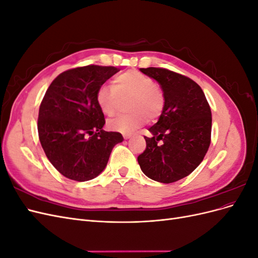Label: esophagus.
Here are the masks:
<instances>
[{
  "label": "esophagus",
  "instance_id": "1",
  "mask_svg": "<svg viewBox=\"0 0 258 258\" xmlns=\"http://www.w3.org/2000/svg\"><path fill=\"white\" fill-rule=\"evenodd\" d=\"M122 137L124 140H128L131 136H130V134H122Z\"/></svg>",
  "mask_w": 258,
  "mask_h": 258
}]
</instances>
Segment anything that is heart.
Wrapping results in <instances>:
<instances>
[{
    "instance_id": "1",
    "label": "heart",
    "mask_w": 258,
    "mask_h": 258,
    "mask_svg": "<svg viewBox=\"0 0 258 258\" xmlns=\"http://www.w3.org/2000/svg\"><path fill=\"white\" fill-rule=\"evenodd\" d=\"M128 98L127 110L131 113L108 120V129L129 134L142 126L145 117L147 120L157 118L165 104L163 93L153 79L138 71L119 74L114 79L113 86H101L96 93L98 106L107 116H113L120 100Z\"/></svg>"
}]
</instances>
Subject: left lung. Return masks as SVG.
I'll return each mask as SVG.
<instances>
[{"label": "left lung", "instance_id": "left-lung-1", "mask_svg": "<svg viewBox=\"0 0 258 258\" xmlns=\"http://www.w3.org/2000/svg\"><path fill=\"white\" fill-rule=\"evenodd\" d=\"M157 82L165 104L158 121L145 138L146 148L138 162L156 182L173 183L189 175L204 160L211 142L212 114L200 86L166 69H140Z\"/></svg>", "mask_w": 258, "mask_h": 258}]
</instances>
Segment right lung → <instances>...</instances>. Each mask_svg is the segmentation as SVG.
Listing matches in <instances>:
<instances>
[{
	"label": "right lung",
	"mask_w": 258,
	"mask_h": 258,
	"mask_svg": "<svg viewBox=\"0 0 258 258\" xmlns=\"http://www.w3.org/2000/svg\"><path fill=\"white\" fill-rule=\"evenodd\" d=\"M114 67L86 66L61 73L46 91L37 130L51 165L66 177L89 181L105 169L112 150L122 142L119 132L104 131L96 93L118 72Z\"/></svg>",
	"instance_id": "obj_1"
}]
</instances>
